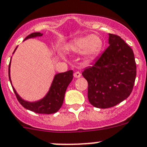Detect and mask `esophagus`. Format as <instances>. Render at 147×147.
Returning <instances> with one entry per match:
<instances>
[{
  "label": "esophagus",
  "instance_id": "1",
  "mask_svg": "<svg viewBox=\"0 0 147 147\" xmlns=\"http://www.w3.org/2000/svg\"><path fill=\"white\" fill-rule=\"evenodd\" d=\"M80 76H81V73L80 72H75L74 73V77L76 78H80Z\"/></svg>",
  "mask_w": 147,
  "mask_h": 147
}]
</instances>
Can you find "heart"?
I'll list each match as a JSON object with an SVG mask.
<instances>
[{
	"label": "heart",
	"mask_w": 147,
	"mask_h": 147,
	"mask_svg": "<svg viewBox=\"0 0 147 147\" xmlns=\"http://www.w3.org/2000/svg\"><path fill=\"white\" fill-rule=\"evenodd\" d=\"M102 47V41L96 35H90L79 38L68 46L69 51L75 53L83 54L92 57L98 54Z\"/></svg>",
	"instance_id": "heart-1"
}]
</instances>
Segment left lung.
I'll return each mask as SVG.
<instances>
[{
    "mask_svg": "<svg viewBox=\"0 0 147 147\" xmlns=\"http://www.w3.org/2000/svg\"><path fill=\"white\" fill-rule=\"evenodd\" d=\"M109 46L82 75L88 81V98L99 108L113 107L133 91L136 64L132 48L120 36L109 34Z\"/></svg>",
    "mask_w": 147,
    "mask_h": 147,
    "instance_id": "1",
    "label": "left lung"
}]
</instances>
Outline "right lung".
Segmentation results:
<instances>
[{
    "instance_id": "1",
    "label": "right lung",
    "mask_w": 147,
    "mask_h": 147,
    "mask_svg": "<svg viewBox=\"0 0 147 147\" xmlns=\"http://www.w3.org/2000/svg\"><path fill=\"white\" fill-rule=\"evenodd\" d=\"M42 35L43 34H41L39 32L33 33L26 36L24 41L28 39H31V38L39 37V36H42ZM17 47L14 50V53L15 52ZM10 66H11V61L9 62V80H10L11 86L14 90V94L17 96V99L25 108L33 112H35V113H43V114L55 113L60 109L63 104V102H64L66 90L73 78V71L69 70L65 72L56 74L54 77L51 88L49 89L47 94L43 98L38 101L28 102L21 98L13 87L11 78H10Z\"/></svg>"
}]
</instances>
